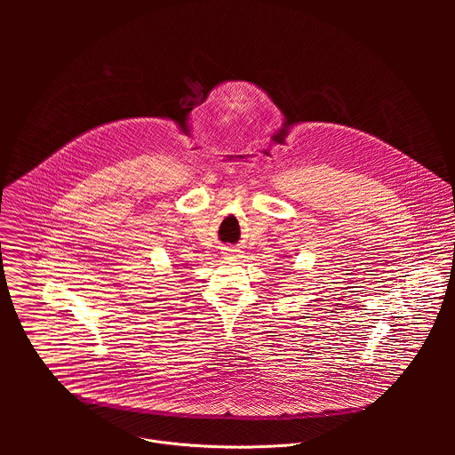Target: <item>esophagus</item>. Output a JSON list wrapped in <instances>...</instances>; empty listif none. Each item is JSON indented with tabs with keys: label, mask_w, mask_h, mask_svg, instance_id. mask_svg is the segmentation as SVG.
<instances>
[{
	"label": "esophagus",
	"mask_w": 455,
	"mask_h": 455,
	"mask_svg": "<svg viewBox=\"0 0 455 455\" xmlns=\"http://www.w3.org/2000/svg\"><path fill=\"white\" fill-rule=\"evenodd\" d=\"M231 256H238V251H231Z\"/></svg>",
	"instance_id": "1"
}]
</instances>
